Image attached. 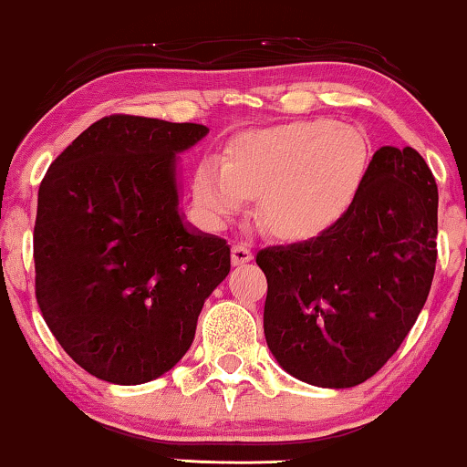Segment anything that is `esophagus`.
<instances>
[{
    "mask_svg": "<svg viewBox=\"0 0 467 467\" xmlns=\"http://www.w3.org/2000/svg\"><path fill=\"white\" fill-rule=\"evenodd\" d=\"M253 261V251L251 246L244 244V242H238V244L232 246V264L234 265H242Z\"/></svg>",
    "mask_w": 467,
    "mask_h": 467,
    "instance_id": "34e87169",
    "label": "esophagus"
}]
</instances>
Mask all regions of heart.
Masks as SVG:
<instances>
[{"label": "heart", "mask_w": 467, "mask_h": 467, "mask_svg": "<svg viewBox=\"0 0 467 467\" xmlns=\"http://www.w3.org/2000/svg\"><path fill=\"white\" fill-rule=\"evenodd\" d=\"M369 168V140L357 127L310 119L244 133L227 161L208 157L195 170L193 197L203 214L227 223L259 195V219L274 235L308 240L355 202Z\"/></svg>", "instance_id": "b5f03b06"}]
</instances>
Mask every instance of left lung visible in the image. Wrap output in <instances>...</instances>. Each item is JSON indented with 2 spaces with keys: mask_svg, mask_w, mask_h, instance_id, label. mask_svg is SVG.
<instances>
[{
  "mask_svg": "<svg viewBox=\"0 0 467 467\" xmlns=\"http://www.w3.org/2000/svg\"><path fill=\"white\" fill-rule=\"evenodd\" d=\"M438 187L417 150L382 146L355 202L317 238L257 253L267 348L293 379L366 382L391 359L430 296Z\"/></svg>",
  "mask_w": 467,
  "mask_h": 467,
  "instance_id": "obj_1",
  "label": "left lung"
}]
</instances>
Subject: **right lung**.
Instances as JSON below:
<instances>
[{
  "instance_id": "obj_1",
  "label": "right lung",
  "mask_w": 467,
  "mask_h": 467,
  "mask_svg": "<svg viewBox=\"0 0 467 467\" xmlns=\"http://www.w3.org/2000/svg\"><path fill=\"white\" fill-rule=\"evenodd\" d=\"M206 133L106 117L50 163L37 191V306L63 350L101 380L142 385L174 368L232 267L227 242L181 213L178 155Z\"/></svg>"
}]
</instances>
